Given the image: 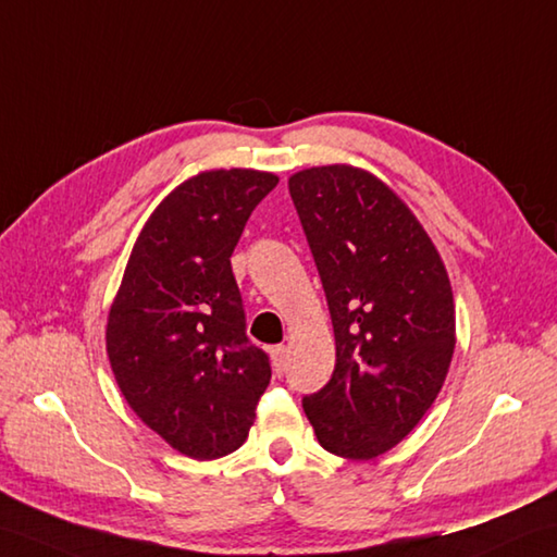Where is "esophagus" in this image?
Here are the masks:
<instances>
[{"mask_svg": "<svg viewBox=\"0 0 557 557\" xmlns=\"http://www.w3.org/2000/svg\"><path fill=\"white\" fill-rule=\"evenodd\" d=\"M270 356H273V368L277 374L284 372V368H287V348L284 346H275L273 351H270Z\"/></svg>", "mask_w": 557, "mask_h": 557, "instance_id": "obj_1", "label": "esophagus"}]
</instances>
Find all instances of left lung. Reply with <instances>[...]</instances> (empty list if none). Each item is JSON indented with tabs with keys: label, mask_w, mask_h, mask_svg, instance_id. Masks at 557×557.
<instances>
[{
	"label": "left lung",
	"mask_w": 557,
	"mask_h": 557,
	"mask_svg": "<svg viewBox=\"0 0 557 557\" xmlns=\"http://www.w3.org/2000/svg\"><path fill=\"white\" fill-rule=\"evenodd\" d=\"M289 194L337 342L332 380L304 396L320 446L348 460L394 448L442 392L456 348L454 292L432 239L382 180L308 168Z\"/></svg>",
	"instance_id": "1"
}]
</instances>
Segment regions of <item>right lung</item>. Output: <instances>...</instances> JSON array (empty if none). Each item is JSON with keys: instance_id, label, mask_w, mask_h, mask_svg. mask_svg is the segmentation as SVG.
<instances>
[{"instance_id": "1", "label": "right lung", "mask_w": 557, "mask_h": 557, "mask_svg": "<svg viewBox=\"0 0 557 557\" xmlns=\"http://www.w3.org/2000/svg\"><path fill=\"white\" fill-rule=\"evenodd\" d=\"M275 185L273 173L232 168L175 187L141 227L109 310L107 351L125 400L194 460L247 442L273 374L247 337L230 256Z\"/></svg>"}]
</instances>
